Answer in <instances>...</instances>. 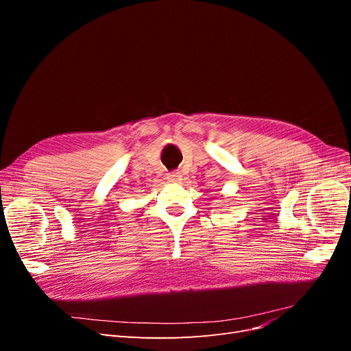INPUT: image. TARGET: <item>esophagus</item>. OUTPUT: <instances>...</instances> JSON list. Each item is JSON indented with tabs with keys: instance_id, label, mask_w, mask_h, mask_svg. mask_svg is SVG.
<instances>
[{
	"instance_id": "obj_1",
	"label": "esophagus",
	"mask_w": 351,
	"mask_h": 351,
	"mask_svg": "<svg viewBox=\"0 0 351 351\" xmlns=\"http://www.w3.org/2000/svg\"><path fill=\"white\" fill-rule=\"evenodd\" d=\"M167 178H168L171 183H178V182H182V174L174 171V173H169V174L167 176Z\"/></svg>"
}]
</instances>
